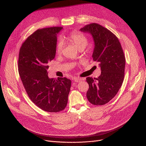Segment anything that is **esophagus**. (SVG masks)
Masks as SVG:
<instances>
[{
	"label": "esophagus",
	"mask_w": 146,
	"mask_h": 146,
	"mask_svg": "<svg viewBox=\"0 0 146 146\" xmlns=\"http://www.w3.org/2000/svg\"><path fill=\"white\" fill-rule=\"evenodd\" d=\"M74 80L75 82H80L81 81H82V79H81V78H74Z\"/></svg>",
	"instance_id": "1"
}]
</instances>
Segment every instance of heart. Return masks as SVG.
Returning a JSON list of instances; mask_svg holds the SVG:
<instances>
[{"label": "heart", "instance_id": "heart-1", "mask_svg": "<svg viewBox=\"0 0 146 146\" xmlns=\"http://www.w3.org/2000/svg\"><path fill=\"white\" fill-rule=\"evenodd\" d=\"M70 40L74 43L76 47L81 50H84L88 45V40L87 37L82 33L78 31L72 32L70 36ZM65 46V42L62 38L59 39L57 45V52L61 54Z\"/></svg>", "mask_w": 146, "mask_h": 146}]
</instances>
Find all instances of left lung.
<instances>
[{"instance_id":"left-lung-1","label":"left lung","mask_w":146,"mask_h":146,"mask_svg":"<svg viewBox=\"0 0 146 146\" xmlns=\"http://www.w3.org/2000/svg\"><path fill=\"white\" fill-rule=\"evenodd\" d=\"M80 31L92 35L94 41L92 58L101 70L98 78H86L89 84L86 97L92 104L103 105L116 96L122 85L125 76V55L117 37L106 28L91 23Z\"/></svg>"}]
</instances>
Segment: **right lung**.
I'll list each match as a JSON object with an SVG mask.
<instances>
[{
	"label": "right lung",
	"mask_w": 146,
	"mask_h": 146,
	"mask_svg": "<svg viewBox=\"0 0 146 146\" xmlns=\"http://www.w3.org/2000/svg\"><path fill=\"white\" fill-rule=\"evenodd\" d=\"M61 27L38 29L21 45L19 73L31 101L42 110L58 112L68 102L71 81L66 78H50L48 64L55 56L57 34Z\"/></svg>",
	"instance_id": "obj_1"
}]
</instances>
